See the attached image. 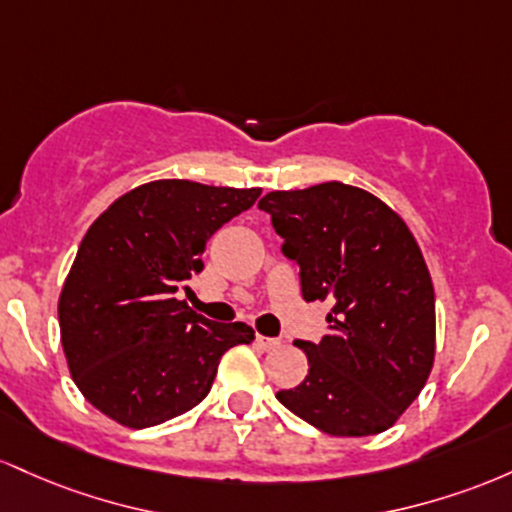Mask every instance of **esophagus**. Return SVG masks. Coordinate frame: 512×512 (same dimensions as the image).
<instances>
[{
	"label": "esophagus",
	"instance_id": "1",
	"mask_svg": "<svg viewBox=\"0 0 512 512\" xmlns=\"http://www.w3.org/2000/svg\"><path fill=\"white\" fill-rule=\"evenodd\" d=\"M256 343H258V348L261 350H275V348H280V338H268V336H256Z\"/></svg>",
	"mask_w": 512,
	"mask_h": 512
}]
</instances>
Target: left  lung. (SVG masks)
<instances>
[{"instance_id": "left-lung-1", "label": "left lung", "mask_w": 512, "mask_h": 512, "mask_svg": "<svg viewBox=\"0 0 512 512\" xmlns=\"http://www.w3.org/2000/svg\"><path fill=\"white\" fill-rule=\"evenodd\" d=\"M300 266L302 297L329 304V333L300 341L309 372L278 401L341 438L387 430L426 384L435 355V295L416 239L380 198L346 183L258 200Z\"/></svg>"}]
</instances>
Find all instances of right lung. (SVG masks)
<instances>
[{"instance_id":"obj_1","label":"right lung","mask_w":512,"mask_h":512,"mask_svg":"<svg viewBox=\"0 0 512 512\" xmlns=\"http://www.w3.org/2000/svg\"><path fill=\"white\" fill-rule=\"evenodd\" d=\"M258 195L152 181L89 227L57 307L67 365L89 404L128 428L159 426L208 396L229 348L254 341L251 326L200 317L176 292L205 268L212 234Z\"/></svg>"}]
</instances>
